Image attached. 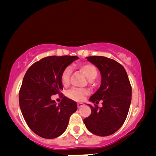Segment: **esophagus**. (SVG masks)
Listing matches in <instances>:
<instances>
[{
  "label": "esophagus",
  "mask_w": 156,
  "mask_h": 156,
  "mask_svg": "<svg viewBox=\"0 0 156 156\" xmlns=\"http://www.w3.org/2000/svg\"><path fill=\"white\" fill-rule=\"evenodd\" d=\"M84 106V104L83 103H78V109H80V108H82Z\"/></svg>",
  "instance_id": "1"
}]
</instances>
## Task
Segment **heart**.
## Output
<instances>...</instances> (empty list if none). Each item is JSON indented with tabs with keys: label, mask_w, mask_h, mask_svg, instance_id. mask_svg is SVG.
I'll return each instance as SVG.
<instances>
[{
	"label": "heart",
	"mask_w": 156,
	"mask_h": 156,
	"mask_svg": "<svg viewBox=\"0 0 156 156\" xmlns=\"http://www.w3.org/2000/svg\"><path fill=\"white\" fill-rule=\"evenodd\" d=\"M79 68L84 73V74L89 80H94L98 75V71L96 67L91 63H84L79 66ZM72 73V69L68 67L65 68L60 75V81L62 85L67 86L69 84L70 76ZM89 91L85 89L73 88L68 91L67 96L78 102H81L84 100L86 96L89 95Z\"/></svg>",
	"instance_id": "b5f03b06"
}]
</instances>
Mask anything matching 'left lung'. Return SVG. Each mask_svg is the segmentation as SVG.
Returning <instances> with one entry per match:
<instances>
[{
	"label": "left lung",
	"mask_w": 156,
	"mask_h": 156,
	"mask_svg": "<svg viewBox=\"0 0 156 156\" xmlns=\"http://www.w3.org/2000/svg\"><path fill=\"white\" fill-rule=\"evenodd\" d=\"M87 59L98 69L102 78L100 88L89 100L96 104L102 100V107L87 104L91 113L83 122L94 135L110 136L122 126L127 116L131 101L130 82L125 68L115 60L96 56Z\"/></svg>",
	"instance_id": "obj_1"
}]
</instances>
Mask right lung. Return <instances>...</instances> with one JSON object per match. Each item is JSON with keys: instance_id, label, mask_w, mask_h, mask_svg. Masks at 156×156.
<instances>
[{"instance_id": "right-lung-1", "label": "right lung", "mask_w": 156, "mask_h": 156, "mask_svg": "<svg viewBox=\"0 0 156 156\" xmlns=\"http://www.w3.org/2000/svg\"><path fill=\"white\" fill-rule=\"evenodd\" d=\"M79 58L75 56H48L28 69L19 91V105L29 127L46 139L64 133L69 118L77 110L75 101L64 96L56 105L51 96L61 94L62 71Z\"/></svg>"}]
</instances>
